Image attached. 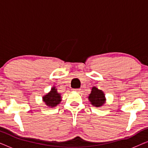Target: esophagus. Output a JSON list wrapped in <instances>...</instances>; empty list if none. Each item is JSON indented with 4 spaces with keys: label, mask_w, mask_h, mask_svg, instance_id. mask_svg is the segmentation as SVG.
<instances>
[{
    "label": "esophagus",
    "mask_w": 148,
    "mask_h": 148,
    "mask_svg": "<svg viewBox=\"0 0 148 148\" xmlns=\"http://www.w3.org/2000/svg\"><path fill=\"white\" fill-rule=\"evenodd\" d=\"M73 90L74 91H75V92H80V90H81V89H79V88H77V89H73Z\"/></svg>",
    "instance_id": "1"
}]
</instances>
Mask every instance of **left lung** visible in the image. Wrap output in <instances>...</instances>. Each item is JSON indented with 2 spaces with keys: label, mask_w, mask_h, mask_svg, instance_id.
Segmentation results:
<instances>
[{
  "label": "left lung",
  "mask_w": 148,
  "mask_h": 148,
  "mask_svg": "<svg viewBox=\"0 0 148 148\" xmlns=\"http://www.w3.org/2000/svg\"><path fill=\"white\" fill-rule=\"evenodd\" d=\"M89 100L93 106L100 107L104 104L105 102V96L102 91L99 90L96 87H93L92 92L89 96Z\"/></svg>",
  "instance_id": "8db88e82"
}]
</instances>
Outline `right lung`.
<instances>
[{
  "mask_svg": "<svg viewBox=\"0 0 148 148\" xmlns=\"http://www.w3.org/2000/svg\"><path fill=\"white\" fill-rule=\"evenodd\" d=\"M43 101L48 106L55 107L61 101V96L57 92L55 88H52L51 91L43 97Z\"/></svg>",
  "mask_w": 148,
  "mask_h": 148,
  "instance_id": "1",
  "label": "right lung"
}]
</instances>
